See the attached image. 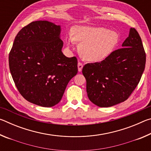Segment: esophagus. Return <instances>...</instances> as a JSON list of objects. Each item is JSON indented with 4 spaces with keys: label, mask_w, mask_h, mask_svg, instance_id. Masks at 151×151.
I'll list each match as a JSON object with an SVG mask.
<instances>
[{
    "label": "esophagus",
    "mask_w": 151,
    "mask_h": 151,
    "mask_svg": "<svg viewBox=\"0 0 151 151\" xmlns=\"http://www.w3.org/2000/svg\"><path fill=\"white\" fill-rule=\"evenodd\" d=\"M83 65L81 63H78V72H81L82 69H83Z\"/></svg>",
    "instance_id": "34e87169"
}]
</instances>
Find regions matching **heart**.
Wrapping results in <instances>:
<instances>
[{"mask_svg":"<svg viewBox=\"0 0 151 151\" xmlns=\"http://www.w3.org/2000/svg\"><path fill=\"white\" fill-rule=\"evenodd\" d=\"M117 32L104 27L78 26L74 29V35H68L66 42L68 47L74 42L79 44V52L84 59L100 63L112 55L119 42Z\"/></svg>","mask_w":151,"mask_h":151,"instance_id":"heart-1","label":"heart"}]
</instances>
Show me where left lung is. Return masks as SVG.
<instances>
[{
	"label": "left lung",
	"mask_w": 151,
	"mask_h": 151,
	"mask_svg": "<svg viewBox=\"0 0 151 151\" xmlns=\"http://www.w3.org/2000/svg\"><path fill=\"white\" fill-rule=\"evenodd\" d=\"M145 63L141 39L131 28L121 48L101 63L83 66L89 100L99 107H110L126 101L139 84Z\"/></svg>",
	"instance_id": "8db88e82"
}]
</instances>
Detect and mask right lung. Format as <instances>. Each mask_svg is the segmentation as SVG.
<instances>
[{
    "label": "right lung",
    "instance_id": "1",
    "mask_svg": "<svg viewBox=\"0 0 151 151\" xmlns=\"http://www.w3.org/2000/svg\"><path fill=\"white\" fill-rule=\"evenodd\" d=\"M61 27L47 20L20 30L10 52L9 68L20 94L30 103L52 107L60 101L78 73L77 59L63 55Z\"/></svg>",
    "mask_w": 151,
    "mask_h": 151
}]
</instances>
